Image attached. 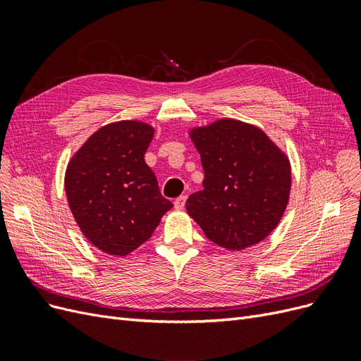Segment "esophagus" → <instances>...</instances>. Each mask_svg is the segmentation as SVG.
<instances>
[{"label":"esophagus","mask_w":361,"mask_h":361,"mask_svg":"<svg viewBox=\"0 0 361 361\" xmlns=\"http://www.w3.org/2000/svg\"><path fill=\"white\" fill-rule=\"evenodd\" d=\"M185 200H187V197H185V195H180V197H178L176 200H174V209L182 211L183 206H185Z\"/></svg>","instance_id":"34e87169"}]
</instances>
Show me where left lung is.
Segmentation results:
<instances>
[{"instance_id": "obj_1", "label": "left lung", "mask_w": 361, "mask_h": 361, "mask_svg": "<svg viewBox=\"0 0 361 361\" xmlns=\"http://www.w3.org/2000/svg\"><path fill=\"white\" fill-rule=\"evenodd\" d=\"M204 171L187 212L212 243L241 251L274 231L285 214L292 171L286 152L260 128L218 118L188 129Z\"/></svg>"}]
</instances>
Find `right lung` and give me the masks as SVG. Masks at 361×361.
<instances>
[{
	"label": "right lung",
	"instance_id": "right-lung-1",
	"mask_svg": "<svg viewBox=\"0 0 361 361\" xmlns=\"http://www.w3.org/2000/svg\"><path fill=\"white\" fill-rule=\"evenodd\" d=\"M154 135L155 128L140 120L108 123L68 162L64 191L71 212L87 241L106 255L133 253L173 207L145 161Z\"/></svg>",
	"mask_w": 361,
	"mask_h": 361
}]
</instances>
